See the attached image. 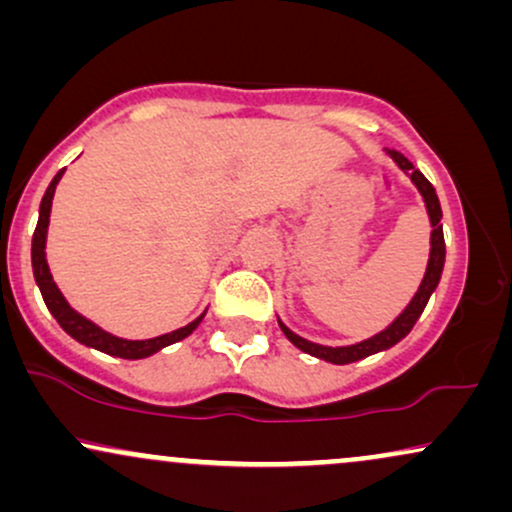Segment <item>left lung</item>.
I'll return each instance as SVG.
<instances>
[{
	"label": "left lung",
	"mask_w": 512,
	"mask_h": 512,
	"mask_svg": "<svg viewBox=\"0 0 512 512\" xmlns=\"http://www.w3.org/2000/svg\"><path fill=\"white\" fill-rule=\"evenodd\" d=\"M390 156L399 163V168L411 173V180H414V185L419 187V192L424 195L428 216H431V226H433V231H431V257H428L426 276H424V281H421L416 296L411 298V303L407 305V308H404V313L399 315L397 320L392 322L390 327H387V330L375 334V337L366 339V342H358V344H351V346H337V349H332V346H320V344L308 342V339L298 337L296 332H291L289 327L284 325V322H279L281 330H284L286 337H289L291 342L298 346V349L305 351V354H310V356L325 358V361H330V363H339V366H342V363L361 361V358H366L370 354H378V351L390 349V346H395L399 339L407 337V334L411 332V327L416 325V320H419L421 313H424L428 298H431L433 289H436L438 281H440V274H443L445 238H443V226H440L443 211H440V202H438L436 190H433V185L426 180V175L421 173V170H416L414 166H411V161L407 156L399 154V151H395V149L390 151Z\"/></svg>",
	"instance_id": "obj_1"
}]
</instances>
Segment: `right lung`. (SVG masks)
<instances>
[{"label": "right lung", "mask_w": 512, "mask_h": 512, "mask_svg": "<svg viewBox=\"0 0 512 512\" xmlns=\"http://www.w3.org/2000/svg\"><path fill=\"white\" fill-rule=\"evenodd\" d=\"M62 173H64V168L55 175V178H52V182L48 185V190H45L43 202H40L38 226H35L33 243H31V260H33L35 281H38L45 305H48L50 313L55 315V320L60 322L62 330L67 332V334H72L76 342H81V344H86V346H93V349L105 351V354L120 356V358H144V356H151V354H156L158 349H163V346L180 342V339H185L187 334L195 332L197 325H199V322H202L204 315H199L197 320L190 322V325L180 327V330H175V332L161 334V337H154V339H142V342H132V339L113 337V334H108L105 330H101V327L93 325L91 320H86L84 315H79V313H76V310L69 308V303L64 301V296L60 293V289H57L55 281H52L48 262H45V233H48V223H50L52 195H55V187H57V182H60Z\"/></svg>", "instance_id": "obj_1"}]
</instances>
